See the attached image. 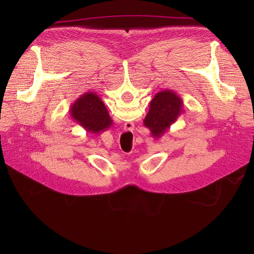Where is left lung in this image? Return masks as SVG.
Wrapping results in <instances>:
<instances>
[{"mask_svg":"<svg viewBox=\"0 0 254 254\" xmlns=\"http://www.w3.org/2000/svg\"><path fill=\"white\" fill-rule=\"evenodd\" d=\"M183 106L182 98L176 91L171 89L158 91L149 102L148 113L143 121L144 126L149 128L153 137H161L183 113Z\"/></svg>","mask_w":254,"mask_h":254,"instance_id":"8db88e82","label":"left lung"}]
</instances>
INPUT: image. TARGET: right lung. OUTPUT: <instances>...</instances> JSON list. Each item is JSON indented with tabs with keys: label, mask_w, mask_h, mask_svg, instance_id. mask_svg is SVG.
<instances>
[{
	"label": "right lung",
	"mask_w": 254,
	"mask_h": 254,
	"mask_svg": "<svg viewBox=\"0 0 254 254\" xmlns=\"http://www.w3.org/2000/svg\"><path fill=\"white\" fill-rule=\"evenodd\" d=\"M68 112L74 121L93 134L108 130L113 123L104 101L94 91L79 96L69 107Z\"/></svg>",
	"instance_id": "1"
}]
</instances>
